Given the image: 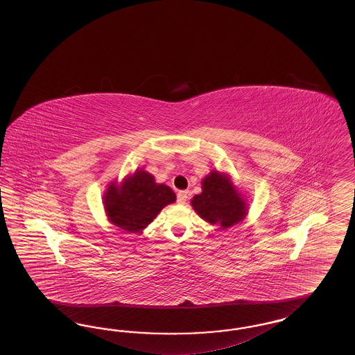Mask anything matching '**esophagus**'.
Segmentation results:
<instances>
[{
	"mask_svg": "<svg viewBox=\"0 0 355 355\" xmlns=\"http://www.w3.org/2000/svg\"><path fill=\"white\" fill-rule=\"evenodd\" d=\"M187 197H189V193H187V191H185V190L180 191V193L177 194V202L180 203V205H184V203L187 201Z\"/></svg>",
	"mask_w": 355,
	"mask_h": 355,
	"instance_id": "obj_1",
	"label": "esophagus"
}]
</instances>
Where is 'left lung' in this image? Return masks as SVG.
<instances>
[{"instance_id":"obj_1","label":"left lung","mask_w":355,"mask_h":355,"mask_svg":"<svg viewBox=\"0 0 355 355\" xmlns=\"http://www.w3.org/2000/svg\"><path fill=\"white\" fill-rule=\"evenodd\" d=\"M191 206L202 220L222 229L232 227L245 218L246 201L238 193L229 175L213 170L202 181V193L191 200Z\"/></svg>"}]
</instances>
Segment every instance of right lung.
Returning <instances> with one entry per match:
<instances>
[{"label":"right lung","instance_id":"obj_1","mask_svg":"<svg viewBox=\"0 0 355 355\" xmlns=\"http://www.w3.org/2000/svg\"><path fill=\"white\" fill-rule=\"evenodd\" d=\"M175 194L169 186L155 184L152 174L138 169L121 186L110 184L103 205L109 220L128 233H138L152 222Z\"/></svg>","mask_w":355,"mask_h":355}]
</instances>
